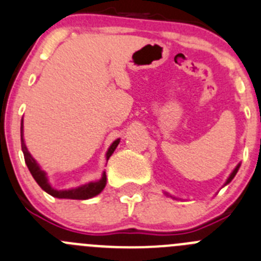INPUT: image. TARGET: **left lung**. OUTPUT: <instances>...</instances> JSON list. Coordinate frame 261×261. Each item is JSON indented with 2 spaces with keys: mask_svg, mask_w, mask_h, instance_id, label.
<instances>
[{
  "mask_svg": "<svg viewBox=\"0 0 261 261\" xmlns=\"http://www.w3.org/2000/svg\"><path fill=\"white\" fill-rule=\"evenodd\" d=\"M238 168H240V165H237V168H236V169H234V170H233V173H232V174H230V175H229V178H228V180H227V183H225V185H228V183H229V182H230V180H232V179H233V178H234L236 173H237V172H238Z\"/></svg>",
  "mask_w": 261,
  "mask_h": 261,
  "instance_id": "1",
  "label": "left lung"
}]
</instances>
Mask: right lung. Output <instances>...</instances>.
Returning a JSON list of instances; mask_svg holds the SVG:
<instances>
[{
	"mask_svg": "<svg viewBox=\"0 0 261 261\" xmlns=\"http://www.w3.org/2000/svg\"><path fill=\"white\" fill-rule=\"evenodd\" d=\"M20 133H21V150H23L24 153V159H25V164L28 166L29 172L31 174L33 175V178L36 179V182L38 183L39 187L42 188L43 191H46L47 193H49L51 196L54 197H58V198H71V200H87V198H91V197H95L96 195L101 192V191L105 188L106 186V173H103L102 178H101L98 182H92L88 183V185H84L82 187L78 188H74V190H68V191H56L48 185V180H47L46 177V173L41 169L38 166V164L36 163L32 155L29 153V151L27 150V146L24 143L23 140V121H21V126H20ZM120 140H116L114 141L113 145L110 146L109 148L108 153H106V159L109 160L113 152L115 151L116 146L119 145Z\"/></svg>",
	"mask_w": 261,
	"mask_h": 261,
	"instance_id": "add662e5",
	"label": "right lung"
}]
</instances>
